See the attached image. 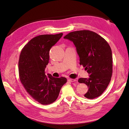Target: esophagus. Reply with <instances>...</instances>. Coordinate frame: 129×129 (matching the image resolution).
<instances>
[{"mask_svg":"<svg viewBox=\"0 0 129 129\" xmlns=\"http://www.w3.org/2000/svg\"><path fill=\"white\" fill-rule=\"evenodd\" d=\"M69 81L71 82H76V79H69Z\"/></svg>","mask_w":129,"mask_h":129,"instance_id":"esophagus-1","label":"esophagus"}]
</instances>
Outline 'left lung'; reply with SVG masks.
Masks as SVG:
<instances>
[{
	"instance_id": "obj_1",
	"label": "left lung",
	"mask_w": 129,
	"mask_h": 129,
	"mask_svg": "<svg viewBox=\"0 0 129 129\" xmlns=\"http://www.w3.org/2000/svg\"><path fill=\"white\" fill-rule=\"evenodd\" d=\"M75 46L82 65L89 78H80V83L88 88L84 96L93 99L100 96L109 85L112 73V56L110 47L97 33L89 30L72 32L64 37Z\"/></svg>"
}]
</instances>
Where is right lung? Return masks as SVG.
<instances>
[{
  "instance_id": "add662e5",
  "label": "right lung",
  "mask_w": 129,
  "mask_h": 129,
  "mask_svg": "<svg viewBox=\"0 0 129 129\" xmlns=\"http://www.w3.org/2000/svg\"><path fill=\"white\" fill-rule=\"evenodd\" d=\"M63 36L44 35L32 39L22 50L18 63L20 79L25 89L36 101L49 105L57 98L61 88L67 82L65 77L55 78L45 74L49 62V52Z\"/></svg>"
}]
</instances>
